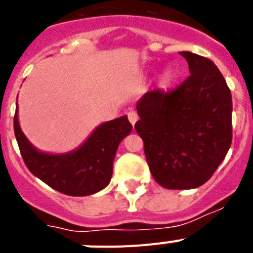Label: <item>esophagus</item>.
<instances>
[{"label": "esophagus", "mask_w": 253, "mask_h": 253, "mask_svg": "<svg viewBox=\"0 0 253 253\" xmlns=\"http://www.w3.org/2000/svg\"><path fill=\"white\" fill-rule=\"evenodd\" d=\"M128 120H129V123H130L131 125L135 124V123H137V120H138L137 113H135V111H129V113H128Z\"/></svg>", "instance_id": "34e87169"}]
</instances>
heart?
<instances>
[{
  "mask_svg": "<svg viewBox=\"0 0 253 253\" xmlns=\"http://www.w3.org/2000/svg\"><path fill=\"white\" fill-rule=\"evenodd\" d=\"M176 77H177V73H176L175 69L167 68L166 71L162 73V76H161L160 78L161 88H162V90H167V88H169V87L173 84V82H175Z\"/></svg>",
  "mask_w": 253,
  "mask_h": 253,
  "instance_id": "heart-1",
  "label": "heart"
}]
</instances>
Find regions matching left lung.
<instances>
[{
	"label": "left lung",
	"mask_w": 253,
	"mask_h": 253,
	"mask_svg": "<svg viewBox=\"0 0 253 253\" xmlns=\"http://www.w3.org/2000/svg\"><path fill=\"white\" fill-rule=\"evenodd\" d=\"M190 76L175 90L148 91L137 104L135 130L153 178L169 190L209 180L232 143V95L208 58L180 51Z\"/></svg>",
	"instance_id": "left-lung-1"
}]
</instances>
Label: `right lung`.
Returning <instances> with one entry per match:
<instances>
[{"mask_svg": "<svg viewBox=\"0 0 253 253\" xmlns=\"http://www.w3.org/2000/svg\"><path fill=\"white\" fill-rule=\"evenodd\" d=\"M13 129L22 160L33 175L62 194L87 196L109 185L116 149L133 126L126 115L102 123L80 148L64 154L44 153L35 148L20 128L17 110Z\"/></svg>", "mask_w": 253, "mask_h": 253, "instance_id": "obj_1", "label": "right lung"}]
</instances>
